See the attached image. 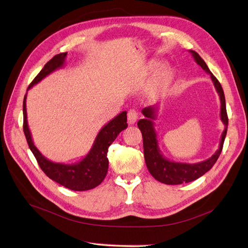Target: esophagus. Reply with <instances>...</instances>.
Returning <instances> with one entry per match:
<instances>
[{
  "label": "esophagus",
  "instance_id": "esophagus-1",
  "mask_svg": "<svg viewBox=\"0 0 248 248\" xmlns=\"http://www.w3.org/2000/svg\"><path fill=\"white\" fill-rule=\"evenodd\" d=\"M138 120V112L135 109H130L127 112V122L130 124H134Z\"/></svg>",
  "mask_w": 248,
  "mask_h": 248
}]
</instances>
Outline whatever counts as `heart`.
I'll use <instances>...</instances> for the list:
<instances>
[{"instance_id":"b5f03b06","label":"heart","mask_w":248,"mask_h":248,"mask_svg":"<svg viewBox=\"0 0 248 248\" xmlns=\"http://www.w3.org/2000/svg\"><path fill=\"white\" fill-rule=\"evenodd\" d=\"M164 64L163 62L161 61H153L150 63V70L151 71H156L159 68H161ZM171 79V70L168 67H164L163 69H161L153 78L152 82H151L149 86V90L151 92H157L160 91L161 89L165 88L168 85L169 81Z\"/></svg>"}]
</instances>
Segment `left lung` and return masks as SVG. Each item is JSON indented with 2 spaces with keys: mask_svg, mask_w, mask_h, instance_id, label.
<instances>
[{
  "mask_svg": "<svg viewBox=\"0 0 248 248\" xmlns=\"http://www.w3.org/2000/svg\"><path fill=\"white\" fill-rule=\"evenodd\" d=\"M195 62L202 67V69L210 75L211 80L215 86L217 93L219 94L221 107H220V120L224 124L225 127L221 135L219 148L210 158L201 161L198 163H184L175 162L170 159H167L159 148L158 134L156 131L155 121L158 116L159 105H151L142 109V113L145 118L138 122V126L143 136V145H144V156L147 168L155 179L162 182L165 185H181L184 182H190L202 176L206 172H208L214 164L216 163L221 152L223 144L225 141L226 134L228 128V116L226 111V102L225 95L222 89V86L216 77L211 73L207 63L199 56V53L189 50Z\"/></svg>",
  "mask_w": 248,
  "mask_h": 248,
  "instance_id": "1",
  "label": "left lung"
}]
</instances>
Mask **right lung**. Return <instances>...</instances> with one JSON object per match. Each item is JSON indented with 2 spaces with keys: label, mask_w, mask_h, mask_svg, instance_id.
<instances>
[{
  "label": "right lung",
  "mask_w": 248,
  "mask_h": 248,
  "mask_svg": "<svg viewBox=\"0 0 248 248\" xmlns=\"http://www.w3.org/2000/svg\"><path fill=\"white\" fill-rule=\"evenodd\" d=\"M66 58L67 52H62L48 61L44 69L31 82L27 91L52 72L62 69L66 64ZM26 98L27 93L25 94L23 100V131L31 152L36 158L42 171L51 180L72 190H89L99 186L106 176L107 170H108V158H107L108 147L116 139L117 135L127 127L126 111L117 114L101 127L87 155L79 160L78 162L66 164L55 162V161L47 159L41 154L40 151L34 145L27 122Z\"/></svg>",
  "instance_id": "right-lung-1"
}]
</instances>
